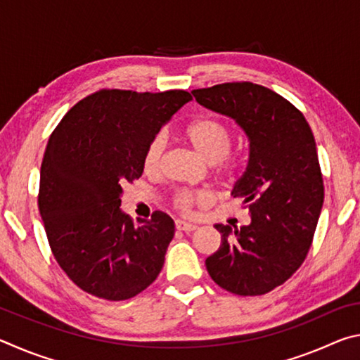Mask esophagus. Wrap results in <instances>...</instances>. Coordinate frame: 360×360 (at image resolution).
Masks as SVG:
<instances>
[{
    "instance_id": "34e87169",
    "label": "esophagus",
    "mask_w": 360,
    "mask_h": 360,
    "mask_svg": "<svg viewBox=\"0 0 360 360\" xmlns=\"http://www.w3.org/2000/svg\"><path fill=\"white\" fill-rule=\"evenodd\" d=\"M176 229L186 231V233H191V231L197 230V225L191 224V222H186V221H176Z\"/></svg>"
}]
</instances>
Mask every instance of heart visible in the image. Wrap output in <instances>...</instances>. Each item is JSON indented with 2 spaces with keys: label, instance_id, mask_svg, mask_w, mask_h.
<instances>
[{
  "label": "heart",
  "instance_id": "obj_1",
  "mask_svg": "<svg viewBox=\"0 0 360 360\" xmlns=\"http://www.w3.org/2000/svg\"><path fill=\"white\" fill-rule=\"evenodd\" d=\"M182 136L206 162L211 165L217 163L219 172L222 174L230 176L235 173L236 162L229 158L233 135L225 122L216 117H200L186 127ZM163 152H165V138L157 135L144 152L143 167L146 173L155 174L160 169ZM211 198V193L206 191H181L174 195L173 202L178 210L191 211L193 205L210 203Z\"/></svg>",
  "mask_w": 360,
  "mask_h": 360
}]
</instances>
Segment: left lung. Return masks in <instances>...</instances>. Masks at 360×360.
I'll list each match as a JSON object with an SVG mask.
<instances>
[{
  "mask_svg": "<svg viewBox=\"0 0 360 360\" xmlns=\"http://www.w3.org/2000/svg\"><path fill=\"white\" fill-rule=\"evenodd\" d=\"M192 94L233 119L249 141L246 172L231 195L248 205L251 224L214 225L221 248L206 259V270L231 294H266L303 264L324 203L313 131L292 103L257 84L227 82Z\"/></svg>",
  "mask_w": 360,
  "mask_h": 360,
  "instance_id": "8db88e82",
  "label": "left lung"
}]
</instances>
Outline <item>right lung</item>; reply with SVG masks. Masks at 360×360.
Here are the masks:
<instances>
[{"instance_id": "1", "label": "right lung", "mask_w": 360, "mask_h": 360, "mask_svg": "<svg viewBox=\"0 0 360 360\" xmlns=\"http://www.w3.org/2000/svg\"><path fill=\"white\" fill-rule=\"evenodd\" d=\"M191 100L186 90H100L49 138L38 206L53 257L77 288L119 302L155 281L174 222L155 211L133 224L120 210L122 187L143 174L149 143Z\"/></svg>"}]
</instances>
